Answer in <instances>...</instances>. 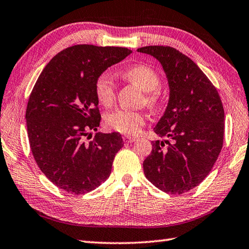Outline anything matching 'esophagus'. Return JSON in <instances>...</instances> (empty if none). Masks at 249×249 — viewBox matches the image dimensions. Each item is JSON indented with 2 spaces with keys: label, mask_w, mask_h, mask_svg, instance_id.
I'll return each mask as SVG.
<instances>
[{
  "label": "esophagus",
  "mask_w": 249,
  "mask_h": 249,
  "mask_svg": "<svg viewBox=\"0 0 249 249\" xmlns=\"http://www.w3.org/2000/svg\"><path fill=\"white\" fill-rule=\"evenodd\" d=\"M123 140H124V142H126V143H131V142H134V141L137 140V138L131 137V136H124Z\"/></svg>",
  "instance_id": "esophagus-1"
}]
</instances>
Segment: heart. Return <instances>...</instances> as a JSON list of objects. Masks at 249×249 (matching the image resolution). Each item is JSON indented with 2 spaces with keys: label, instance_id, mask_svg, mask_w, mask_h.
Instances as JSON below:
<instances>
[{
  "label": "heart",
  "instance_id": "1",
  "mask_svg": "<svg viewBox=\"0 0 249 249\" xmlns=\"http://www.w3.org/2000/svg\"><path fill=\"white\" fill-rule=\"evenodd\" d=\"M123 77L137 85L145 92V101L150 107L158 105L160 84V76L152 68L145 65H135L123 72ZM97 98L101 105L110 107L115 100V86L108 73H102L95 84ZM107 125L111 129L126 135H137L145 123L144 114L138 111L118 109L107 115Z\"/></svg>",
  "mask_w": 249,
  "mask_h": 249
}]
</instances>
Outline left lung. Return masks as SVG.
<instances>
[{"label":"left lung","mask_w":249,"mask_h":249,"mask_svg":"<svg viewBox=\"0 0 249 249\" xmlns=\"http://www.w3.org/2000/svg\"><path fill=\"white\" fill-rule=\"evenodd\" d=\"M162 65L169 98L143 162L149 181L162 191L182 194L198 186L216 163L225 134V111L216 87L196 62L169 46H144Z\"/></svg>","instance_id":"obj_1"}]
</instances>
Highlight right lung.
<instances>
[{
    "label": "right lung",
    "mask_w": 249,
    "mask_h": 249,
    "mask_svg": "<svg viewBox=\"0 0 249 249\" xmlns=\"http://www.w3.org/2000/svg\"><path fill=\"white\" fill-rule=\"evenodd\" d=\"M131 53L124 47L74 45L58 53L44 68L28 101L26 120L34 160L51 181L71 194L98 188L111 174L124 142L119 133L99 127L95 84L109 67Z\"/></svg>",
    "instance_id": "add662e5"
}]
</instances>
